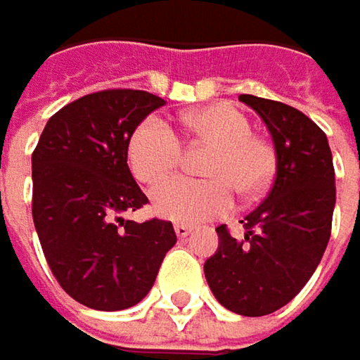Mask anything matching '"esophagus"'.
I'll return each instance as SVG.
<instances>
[{"instance_id": "1", "label": "esophagus", "mask_w": 360, "mask_h": 360, "mask_svg": "<svg viewBox=\"0 0 360 360\" xmlns=\"http://www.w3.org/2000/svg\"><path fill=\"white\" fill-rule=\"evenodd\" d=\"M174 231H176V235H178V239H186L188 235H191V226L188 224H182V222H178L176 226H174Z\"/></svg>"}]
</instances>
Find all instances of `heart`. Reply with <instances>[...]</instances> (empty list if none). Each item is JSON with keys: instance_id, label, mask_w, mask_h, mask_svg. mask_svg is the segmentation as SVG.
<instances>
[{"instance_id": "b5f03b06", "label": "heart", "mask_w": 360, "mask_h": 360, "mask_svg": "<svg viewBox=\"0 0 360 360\" xmlns=\"http://www.w3.org/2000/svg\"><path fill=\"white\" fill-rule=\"evenodd\" d=\"M186 131L216 144V153L205 165L207 180L176 176L150 191L153 210L174 222H203L231 212L237 188L243 197L258 195L274 174V153L254 136L252 121L231 104H212L184 115ZM184 144L180 136L159 117L144 119L129 138L131 174L155 184L172 174L182 161Z\"/></svg>"}]
</instances>
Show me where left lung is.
Wrapping results in <instances>:
<instances>
[{"label": "left lung", "instance_id": "left-lung-1", "mask_svg": "<svg viewBox=\"0 0 360 360\" xmlns=\"http://www.w3.org/2000/svg\"><path fill=\"white\" fill-rule=\"evenodd\" d=\"M266 123L276 174L269 197L241 220L243 239L218 226V252L205 262L216 300L243 316H264L308 283L331 237L335 172L325 131L302 110L241 94Z\"/></svg>", "mask_w": 360, "mask_h": 360}]
</instances>
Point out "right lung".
<instances>
[{
  "label": "right lung",
  "instance_id": "obj_1",
  "mask_svg": "<svg viewBox=\"0 0 360 360\" xmlns=\"http://www.w3.org/2000/svg\"><path fill=\"white\" fill-rule=\"evenodd\" d=\"M165 100L102 90L63 106L33 150V222L60 287L94 310L136 306L176 245L172 222L125 216L148 203L127 167L134 129Z\"/></svg>",
  "mask_w": 360,
  "mask_h": 360
}]
</instances>
